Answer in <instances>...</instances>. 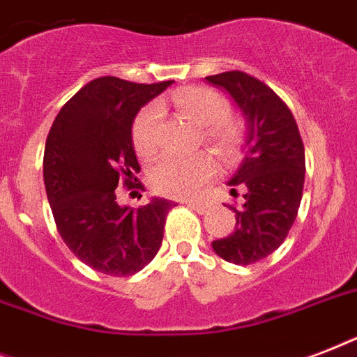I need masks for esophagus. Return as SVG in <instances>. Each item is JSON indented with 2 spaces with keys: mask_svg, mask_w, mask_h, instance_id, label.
<instances>
[{
  "mask_svg": "<svg viewBox=\"0 0 357 357\" xmlns=\"http://www.w3.org/2000/svg\"><path fill=\"white\" fill-rule=\"evenodd\" d=\"M187 206L190 207V209H195V211H198L200 215H206V213H209V204L207 202H196V200H189L187 202Z\"/></svg>",
  "mask_w": 357,
  "mask_h": 357,
  "instance_id": "esophagus-1",
  "label": "esophagus"
}]
</instances>
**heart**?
<instances>
[{
	"label": "heart",
	"instance_id": "heart-1",
	"mask_svg": "<svg viewBox=\"0 0 357 357\" xmlns=\"http://www.w3.org/2000/svg\"><path fill=\"white\" fill-rule=\"evenodd\" d=\"M172 103L179 113L202 128V139L226 162L241 157L244 150V129L228 116V102L207 86H183L172 94ZM161 109L150 103L140 111L131 126V140L137 153L151 157L157 150V123ZM217 172L209 153H196L187 159L165 157L150 174L151 187L165 196L187 198L198 195Z\"/></svg>",
	"mask_w": 357,
	"mask_h": 357
}]
</instances>
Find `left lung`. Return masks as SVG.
<instances>
[{"instance_id":"left-lung-1","label":"left lung","mask_w":357,"mask_h":357,"mask_svg":"<svg viewBox=\"0 0 357 357\" xmlns=\"http://www.w3.org/2000/svg\"><path fill=\"white\" fill-rule=\"evenodd\" d=\"M234 98L248 122L246 155L229 179L231 195L243 196L235 229L213 241V250L235 265L265 259L289 235L304 190V142L291 109L271 86L254 75L231 70L207 75Z\"/></svg>"}]
</instances>
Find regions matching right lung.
<instances>
[{"instance_id": "right-lung-1", "label": "right lung", "mask_w": 357, "mask_h": 357, "mask_svg": "<svg viewBox=\"0 0 357 357\" xmlns=\"http://www.w3.org/2000/svg\"><path fill=\"white\" fill-rule=\"evenodd\" d=\"M170 83L92 79L64 103L47 133L44 185L57 231L77 259L102 274H137L161 248L176 204L153 198L139 209L122 207L114 189L142 187L135 183L140 165L131 126L139 109Z\"/></svg>"}]
</instances>
